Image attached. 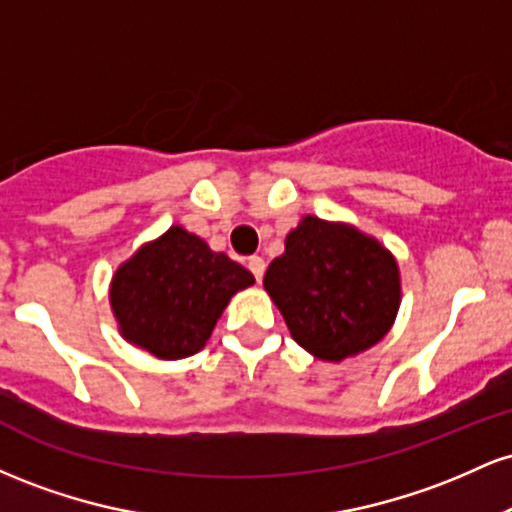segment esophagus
I'll return each instance as SVG.
<instances>
[{
    "mask_svg": "<svg viewBox=\"0 0 512 512\" xmlns=\"http://www.w3.org/2000/svg\"><path fill=\"white\" fill-rule=\"evenodd\" d=\"M248 267H250V272L255 274V279H257V281H262L264 269H267V264H264L262 257H260V255H252L250 260H248Z\"/></svg>",
    "mask_w": 512,
    "mask_h": 512,
    "instance_id": "1",
    "label": "esophagus"
}]
</instances>
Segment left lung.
I'll return each mask as SVG.
<instances>
[{
    "label": "left lung",
    "instance_id": "8db88e82",
    "mask_svg": "<svg viewBox=\"0 0 512 512\" xmlns=\"http://www.w3.org/2000/svg\"><path fill=\"white\" fill-rule=\"evenodd\" d=\"M291 337L320 361H344L390 332L402 286L390 250L349 223L303 216L264 274Z\"/></svg>",
    "mask_w": 512,
    "mask_h": 512
}]
</instances>
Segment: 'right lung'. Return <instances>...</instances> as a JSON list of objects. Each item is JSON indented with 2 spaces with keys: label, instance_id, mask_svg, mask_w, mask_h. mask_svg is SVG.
I'll use <instances>...</instances> for the list:
<instances>
[{
  "label": "right lung",
  "instance_id": "1",
  "mask_svg": "<svg viewBox=\"0 0 512 512\" xmlns=\"http://www.w3.org/2000/svg\"><path fill=\"white\" fill-rule=\"evenodd\" d=\"M252 284L243 264L170 226L117 267L110 305L127 342L175 361L197 354L233 293Z\"/></svg>",
  "mask_w": 512,
  "mask_h": 512
}]
</instances>
